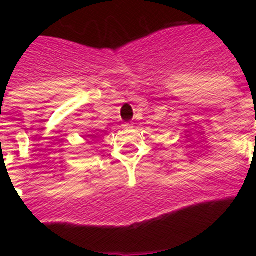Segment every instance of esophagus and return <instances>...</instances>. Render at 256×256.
Listing matches in <instances>:
<instances>
[{
  "instance_id": "esophagus-1",
  "label": "esophagus",
  "mask_w": 256,
  "mask_h": 256,
  "mask_svg": "<svg viewBox=\"0 0 256 256\" xmlns=\"http://www.w3.org/2000/svg\"><path fill=\"white\" fill-rule=\"evenodd\" d=\"M130 124H128V122H126V124H124V128H130Z\"/></svg>"
}]
</instances>
